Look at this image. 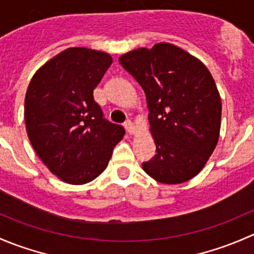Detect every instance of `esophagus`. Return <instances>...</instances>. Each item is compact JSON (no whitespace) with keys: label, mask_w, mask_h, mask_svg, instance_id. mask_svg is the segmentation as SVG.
<instances>
[{"label":"esophagus","mask_w":254,"mask_h":254,"mask_svg":"<svg viewBox=\"0 0 254 254\" xmlns=\"http://www.w3.org/2000/svg\"><path fill=\"white\" fill-rule=\"evenodd\" d=\"M124 127L125 130H127V132H129V134H132V132L135 131V125L131 120H127L124 124Z\"/></svg>","instance_id":"esophagus-1"}]
</instances>
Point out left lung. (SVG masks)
Wrapping results in <instances>:
<instances>
[{
    "instance_id": "1",
    "label": "left lung",
    "mask_w": 254,
    "mask_h": 254,
    "mask_svg": "<svg viewBox=\"0 0 254 254\" xmlns=\"http://www.w3.org/2000/svg\"><path fill=\"white\" fill-rule=\"evenodd\" d=\"M119 63L146 94L156 155L142 168L155 181L178 184L203 170L219 141L221 98L206 66L168 43L140 48Z\"/></svg>"
}]
</instances>
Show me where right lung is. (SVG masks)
Instances as JSON below:
<instances>
[{
	"label": "right lung",
	"mask_w": 254,
	"mask_h": 254,
	"mask_svg": "<svg viewBox=\"0 0 254 254\" xmlns=\"http://www.w3.org/2000/svg\"><path fill=\"white\" fill-rule=\"evenodd\" d=\"M112 63L103 51L66 49L44 64L28 86V137L45 166L66 183L97 178L125 134L122 125L104 118L93 98V89Z\"/></svg>",
	"instance_id": "obj_1"
}]
</instances>
